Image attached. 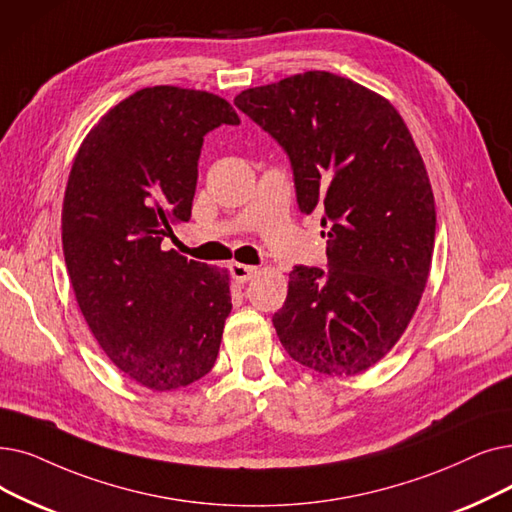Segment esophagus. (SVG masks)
<instances>
[{
  "instance_id": "1",
  "label": "esophagus",
  "mask_w": 512,
  "mask_h": 512,
  "mask_svg": "<svg viewBox=\"0 0 512 512\" xmlns=\"http://www.w3.org/2000/svg\"><path fill=\"white\" fill-rule=\"evenodd\" d=\"M230 272H232V278L238 284H244V282H249L257 274V268H253V265H244V263H232L230 265Z\"/></svg>"
}]
</instances>
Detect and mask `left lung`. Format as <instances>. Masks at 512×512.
Returning a JSON list of instances; mask_svg holds the SVG:
<instances>
[{
    "label": "left lung",
    "mask_w": 512,
    "mask_h": 512,
    "mask_svg": "<svg viewBox=\"0 0 512 512\" xmlns=\"http://www.w3.org/2000/svg\"><path fill=\"white\" fill-rule=\"evenodd\" d=\"M234 104L284 148L299 209H320L328 230V272L288 274L278 339L320 374H362L404 335L431 272L435 198L412 133L387 98L326 71Z\"/></svg>",
    "instance_id": "1"
}]
</instances>
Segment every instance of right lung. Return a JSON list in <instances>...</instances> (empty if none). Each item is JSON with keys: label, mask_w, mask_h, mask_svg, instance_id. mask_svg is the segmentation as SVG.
Returning a JSON list of instances; mask_svg holds the SVG:
<instances>
[{"label": "right lung", "mask_w": 512, "mask_h": 512, "mask_svg": "<svg viewBox=\"0 0 512 512\" xmlns=\"http://www.w3.org/2000/svg\"><path fill=\"white\" fill-rule=\"evenodd\" d=\"M238 125L228 100L144 87L92 127L62 203V251L81 314L127 379L186 387L215 366L230 316V272L163 251L190 219L207 133Z\"/></svg>", "instance_id": "add662e5"}]
</instances>
